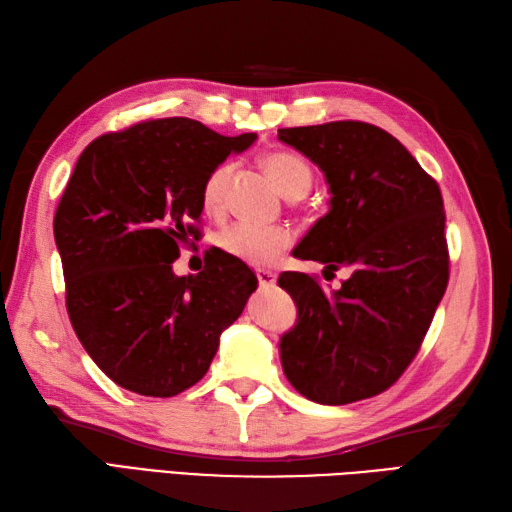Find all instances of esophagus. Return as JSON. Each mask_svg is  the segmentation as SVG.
Instances as JSON below:
<instances>
[{
  "mask_svg": "<svg viewBox=\"0 0 512 512\" xmlns=\"http://www.w3.org/2000/svg\"><path fill=\"white\" fill-rule=\"evenodd\" d=\"M257 281L262 288H273L277 284V275L270 270H257Z\"/></svg>",
  "mask_w": 512,
  "mask_h": 512,
  "instance_id": "34e87169",
  "label": "esophagus"
}]
</instances>
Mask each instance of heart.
<instances>
[{
	"label": "heart",
	"mask_w": 512,
	"mask_h": 512,
	"mask_svg": "<svg viewBox=\"0 0 512 512\" xmlns=\"http://www.w3.org/2000/svg\"><path fill=\"white\" fill-rule=\"evenodd\" d=\"M268 176L273 178L277 189L286 198H301L312 184V169L306 160L290 151H275L262 160ZM231 176V165L215 167L204 180L202 202L209 211H217L224 200L226 180ZM292 237L284 228L255 226V224H233L220 235V246L224 253L250 266H270L290 246Z\"/></svg>",
	"instance_id": "obj_1"
}]
</instances>
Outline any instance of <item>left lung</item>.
<instances>
[{
  "instance_id": "1",
  "label": "left lung",
  "mask_w": 512,
  "mask_h": 512,
  "mask_svg": "<svg viewBox=\"0 0 512 512\" xmlns=\"http://www.w3.org/2000/svg\"><path fill=\"white\" fill-rule=\"evenodd\" d=\"M277 138L323 171L332 195L295 257L325 264L323 275L352 270L332 292L303 273L279 277L297 306L279 341L281 367L321 405L372 398L418 354L449 284L440 187L376 125L288 127Z\"/></svg>"
}]
</instances>
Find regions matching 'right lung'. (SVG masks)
Here are the masks:
<instances>
[{
    "label": "right lung",
    "instance_id": "add662e5",
    "mask_svg": "<svg viewBox=\"0 0 512 512\" xmlns=\"http://www.w3.org/2000/svg\"><path fill=\"white\" fill-rule=\"evenodd\" d=\"M257 134L220 136L191 118H158L83 149L54 215L72 328L92 361L140 396L169 398L209 372L222 332L257 288L246 264L211 250L178 277L209 173Z\"/></svg>",
    "mask_w": 512,
    "mask_h": 512
}]
</instances>
